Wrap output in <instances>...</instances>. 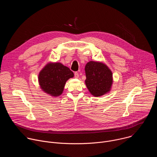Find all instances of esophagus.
Masks as SVG:
<instances>
[{"label":"esophagus","instance_id":"1","mask_svg":"<svg viewBox=\"0 0 157 157\" xmlns=\"http://www.w3.org/2000/svg\"><path fill=\"white\" fill-rule=\"evenodd\" d=\"M75 77L76 78H79V74H78V72H75Z\"/></svg>","mask_w":157,"mask_h":157}]
</instances>
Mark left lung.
Listing matches in <instances>:
<instances>
[{"mask_svg":"<svg viewBox=\"0 0 157 157\" xmlns=\"http://www.w3.org/2000/svg\"><path fill=\"white\" fill-rule=\"evenodd\" d=\"M85 84L93 96L100 97L108 93L113 82V73L102 62L90 61L85 66Z\"/></svg>","mask_w":157,"mask_h":157,"instance_id":"left-lung-1","label":"left lung"}]
</instances>
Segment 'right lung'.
I'll list each match as a JSON object with an SVG mask.
<instances>
[{"mask_svg":"<svg viewBox=\"0 0 157 157\" xmlns=\"http://www.w3.org/2000/svg\"><path fill=\"white\" fill-rule=\"evenodd\" d=\"M73 76L74 73L68 67L61 63L50 62L40 71L38 78L43 92L58 97L63 93L66 82Z\"/></svg>","mask_w":157,"mask_h":157,"instance_id":"1","label":"right lung"}]
</instances>
